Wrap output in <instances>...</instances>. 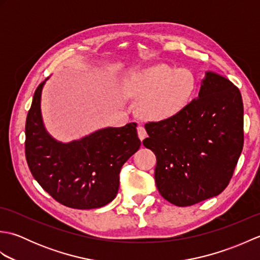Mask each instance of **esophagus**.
<instances>
[{
    "instance_id": "34e87169",
    "label": "esophagus",
    "mask_w": 260,
    "mask_h": 260,
    "mask_svg": "<svg viewBox=\"0 0 260 260\" xmlns=\"http://www.w3.org/2000/svg\"><path fill=\"white\" fill-rule=\"evenodd\" d=\"M137 134H139V137H140L141 141L144 140L145 137L147 136V133H146L145 128H144V127H143L142 125H140L139 127H137Z\"/></svg>"
}]
</instances>
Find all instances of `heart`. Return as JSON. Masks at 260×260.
Returning a JSON list of instances; mask_svg holds the SVG:
<instances>
[{
  "label": "heart",
  "instance_id": "b5f03b06",
  "mask_svg": "<svg viewBox=\"0 0 260 260\" xmlns=\"http://www.w3.org/2000/svg\"><path fill=\"white\" fill-rule=\"evenodd\" d=\"M197 81L186 68L174 69L167 63L132 71L124 80L129 96L143 97L141 112L147 118H172L185 109L196 92Z\"/></svg>",
  "mask_w": 260,
  "mask_h": 260
}]
</instances>
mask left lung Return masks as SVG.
I'll use <instances>...</instances> for the list:
<instances>
[{"instance_id":"1","label":"left lung","mask_w":260,"mask_h":260,"mask_svg":"<svg viewBox=\"0 0 260 260\" xmlns=\"http://www.w3.org/2000/svg\"><path fill=\"white\" fill-rule=\"evenodd\" d=\"M145 128L143 144L156 156L159 194L174 206H193L220 194L233 178L244 146L241 93L227 78L207 73L197 99Z\"/></svg>"}]
</instances>
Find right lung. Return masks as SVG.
Instances as JSON below:
<instances>
[{"label": "right lung", "instance_id": "obj_1", "mask_svg": "<svg viewBox=\"0 0 260 260\" xmlns=\"http://www.w3.org/2000/svg\"><path fill=\"white\" fill-rule=\"evenodd\" d=\"M42 81L35 91L25 121V158L33 178L54 200L73 209H96L113 201L119 172L139 150L136 123L107 127L62 144L42 123Z\"/></svg>", "mask_w": 260, "mask_h": 260}]
</instances>
